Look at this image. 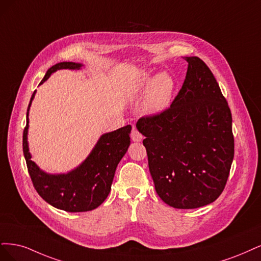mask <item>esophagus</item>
<instances>
[{"label":"esophagus","instance_id":"34e87169","mask_svg":"<svg viewBox=\"0 0 261 261\" xmlns=\"http://www.w3.org/2000/svg\"><path fill=\"white\" fill-rule=\"evenodd\" d=\"M131 139L134 142H140V141L143 140V136L138 131V129L133 128L132 131H131Z\"/></svg>","mask_w":261,"mask_h":261}]
</instances>
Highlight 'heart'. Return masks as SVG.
<instances>
[{"label": "heart", "instance_id": "heart-1", "mask_svg": "<svg viewBox=\"0 0 261 261\" xmlns=\"http://www.w3.org/2000/svg\"><path fill=\"white\" fill-rule=\"evenodd\" d=\"M139 89H147L144 102L145 111L149 114H158L169 104L174 89V81L167 72L158 73L154 78L146 74L141 79Z\"/></svg>", "mask_w": 261, "mask_h": 261}]
</instances>
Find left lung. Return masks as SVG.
Listing matches in <instances>:
<instances>
[{
  "label": "left lung",
  "mask_w": 261,
  "mask_h": 261,
  "mask_svg": "<svg viewBox=\"0 0 261 261\" xmlns=\"http://www.w3.org/2000/svg\"><path fill=\"white\" fill-rule=\"evenodd\" d=\"M187 61L186 80L170 107L137 122L157 194L179 209L219 197L234 157L228 102L208 66L197 56Z\"/></svg>",
  "instance_id": "1"
}]
</instances>
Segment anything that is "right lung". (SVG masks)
<instances>
[{
	"mask_svg": "<svg viewBox=\"0 0 261 261\" xmlns=\"http://www.w3.org/2000/svg\"><path fill=\"white\" fill-rule=\"evenodd\" d=\"M81 66L71 62L58 63L46 71L40 85L58 69L78 70ZM35 93L33 92L27 109V124L22 133V150L33 187L46 203L65 212L81 213L95 209L111 192L116 168L130 145L131 125L103 134L89 157L77 169L67 174H47L31 161L28 148V112Z\"/></svg>",
	"mask_w": 261,
	"mask_h": 261,
	"instance_id": "obj_1",
	"label": "right lung"
}]
</instances>
